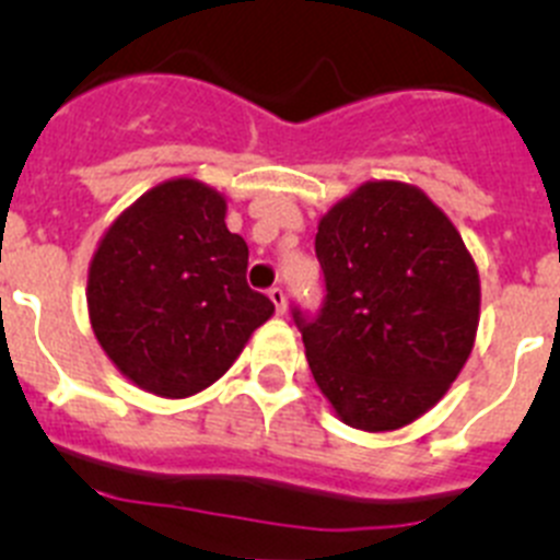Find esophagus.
<instances>
[{"label": "esophagus", "mask_w": 560, "mask_h": 560, "mask_svg": "<svg viewBox=\"0 0 560 560\" xmlns=\"http://www.w3.org/2000/svg\"><path fill=\"white\" fill-rule=\"evenodd\" d=\"M268 298H270V301H273L276 312L284 314V308H287V295H284V290H281V287H270Z\"/></svg>", "instance_id": "esophagus-1"}]
</instances>
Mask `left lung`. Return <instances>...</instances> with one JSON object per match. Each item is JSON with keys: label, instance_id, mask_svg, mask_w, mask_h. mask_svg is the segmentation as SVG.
<instances>
[{"label": "left lung", "instance_id": "1", "mask_svg": "<svg viewBox=\"0 0 560 560\" xmlns=\"http://www.w3.org/2000/svg\"><path fill=\"white\" fill-rule=\"evenodd\" d=\"M325 298L292 306L308 369L341 421L388 432L457 380L479 328V273L441 208L405 183H366L314 237Z\"/></svg>", "mask_w": 560, "mask_h": 560}]
</instances>
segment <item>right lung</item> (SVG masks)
I'll use <instances>...</instances> for the list:
<instances>
[{
	"label": "right lung",
	"mask_w": 560,
	"mask_h": 560,
	"mask_svg": "<svg viewBox=\"0 0 560 560\" xmlns=\"http://www.w3.org/2000/svg\"><path fill=\"white\" fill-rule=\"evenodd\" d=\"M224 215L213 188L161 183L108 226L92 257V330L150 394L183 399L208 388L273 314L270 298L248 287V246Z\"/></svg>",
	"instance_id": "right-lung-1"
}]
</instances>
